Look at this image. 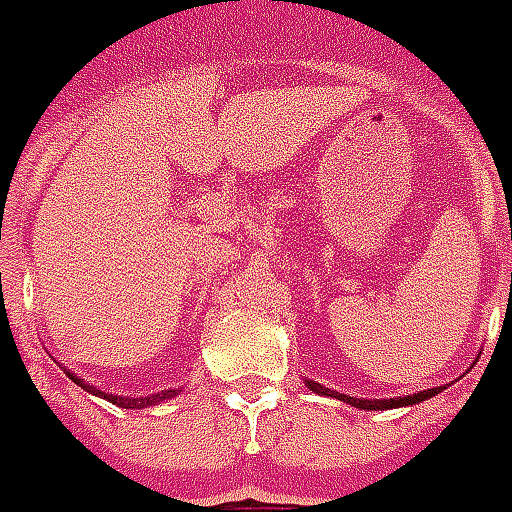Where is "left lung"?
I'll list each match as a JSON object with an SVG mask.
<instances>
[{
  "mask_svg": "<svg viewBox=\"0 0 512 512\" xmlns=\"http://www.w3.org/2000/svg\"><path fill=\"white\" fill-rule=\"evenodd\" d=\"M307 386L313 388L315 394H321V397H337L343 399V402H348V405L353 407H361V410H388V407H405V405H416V402H424V399L434 397L440 388H429V391H421V394H413V397H397V399H353V397H345V394H334V391H329L326 386H321V383H313V380H307Z\"/></svg>",
  "mask_w": 512,
  "mask_h": 512,
  "instance_id": "8db88e82",
  "label": "left lung"
}]
</instances>
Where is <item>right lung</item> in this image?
I'll return each instance as SVG.
<instances>
[{"instance_id": "right-lung-1", "label": "right lung", "mask_w": 512, "mask_h": 512, "mask_svg": "<svg viewBox=\"0 0 512 512\" xmlns=\"http://www.w3.org/2000/svg\"><path fill=\"white\" fill-rule=\"evenodd\" d=\"M67 375H69V380H75V383L86 388V391H94V386H86V383H83L78 375H72V372H67ZM94 394L105 397L107 402H113V405H118V407H148V405H156V402H164V399H169L172 394H178V391H164V394H156V397H140V399L113 397V394H105V391H94Z\"/></svg>"}]
</instances>
